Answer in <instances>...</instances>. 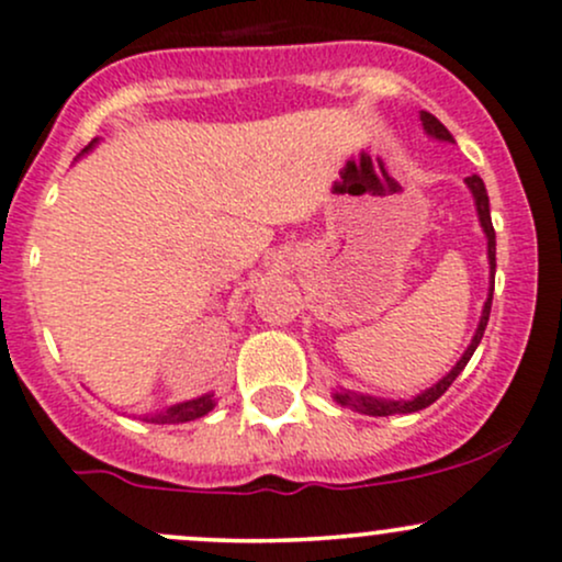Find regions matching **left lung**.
Masks as SVG:
<instances>
[{"label": "left lung", "instance_id": "obj_1", "mask_svg": "<svg viewBox=\"0 0 562 562\" xmlns=\"http://www.w3.org/2000/svg\"><path fill=\"white\" fill-rule=\"evenodd\" d=\"M420 121H423V128L430 134L434 139H441V142H454L452 134L447 132L445 123L439 121L436 115H430V112H420ZM465 186L471 188V193H474V204H476V215H480V223H482V232L487 236V261H490V293H487V301H484V310H482V317H480V326H476V334L474 339H471V345L465 347L463 358L458 360V363L452 366V371L447 376H441L439 382H436L434 387H428L425 393L415 395V398L409 401H387V398H374V395H363V393H352V390H345L339 387L334 393V401L341 406H350V409L360 412V415H371V417H387V415H409V412H420L425 406L434 404L436 398H441L445 395V390L452 385L454 376L460 374V371L465 369V363H469L471 356H474V350L480 347L482 336H484V328H487V321H490V306H493V277H495V228H493V221H490V199H487V191H484V182L480 175H471L465 177Z\"/></svg>", "mask_w": 562, "mask_h": 562}]
</instances>
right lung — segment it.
<instances>
[{
  "label": "right lung",
  "mask_w": 562,
  "mask_h": 562,
  "mask_svg": "<svg viewBox=\"0 0 562 562\" xmlns=\"http://www.w3.org/2000/svg\"><path fill=\"white\" fill-rule=\"evenodd\" d=\"M93 142H97V139H93ZM93 142H91V145H93ZM91 145H88L82 153L91 150ZM212 406H215V395L206 393V395H202V398L182 401V404L169 406V409L158 412V415L145 417V420L158 423V425H167V423H169V425H172V423H191V420H196V417H204L206 412H212Z\"/></svg>",
  "instance_id": "add662e5"
}]
</instances>
